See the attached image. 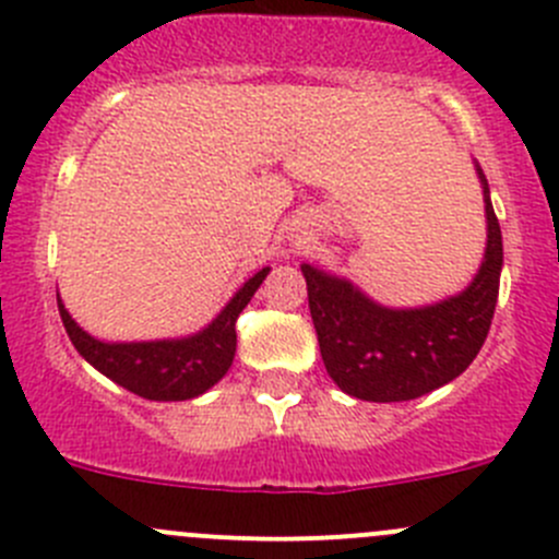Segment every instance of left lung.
Instances as JSON below:
<instances>
[{
	"mask_svg": "<svg viewBox=\"0 0 559 559\" xmlns=\"http://www.w3.org/2000/svg\"><path fill=\"white\" fill-rule=\"evenodd\" d=\"M486 257L473 284L437 306L393 311L335 275L302 264L308 308L328 373L362 401H409L453 382L489 335L500 295L502 231L484 171Z\"/></svg>",
	"mask_w": 559,
	"mask_h": 559,
	"instance_id": "left-lung-1",
	"label": "left lung"
}]
</instances>
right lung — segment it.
I'll list each match as a JSON object with an SVG mask.
<instances>
[{
    "label": "right lung",
    "instance_id": "obj_1",
    "mask_svg": "<svg viewBox=\"0 0 559 559\" xmlns=\"http://www.w3.org/2000/svg\"><path fill=\"white\" fill-rule=\"evenodd\" d=\"M267 273L270 267H264L253 278H248L246 286L231 297L229 306L218 313V319L191 338L103 344L70 319L62 300H57L59 317L84 360L130 393L150 401L197 399L229 371L237 349V317L251 302L253 292L267 278Z\"/></svg>",
    "mask_w": 559,
    "mask_h": 559
}]
</instances>
